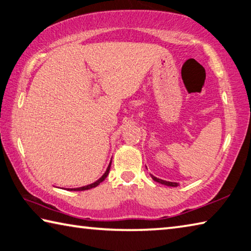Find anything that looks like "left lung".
I'll list each match as a JSON object with an SVG mask.
<instances>
[{
	"mask_svg": "<svg viewBox=\"0 0 251 251\" xmlns=\"http://www.w3.org/2000/svg\"><path fill=\"white\" fill-rule=\"evenodd\" d=\"M151 177L152 179L156 181V182H159V183H161V184H165V185H168V186H177L179 184L177 183H176V182H169V181H163V180H161V179H158V177H156V176H151Z\"/></svg>",
	"mask_w": 251,
	"mask_h": 251,
	"instance_id": "obj_1",
	"label": "left lung"
}]
</instances>
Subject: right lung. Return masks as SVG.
I'll list each match as a JSON object with an SVG mask.
<instances>
[{
	"label": "right lung",
	"mask_w": 251,
	"mask_h": 251,
	"mask_svg": "<svg viewBox=\"0 0 251 251\" xmlns=\"http://www.w3.org/2000/svg\"><path fill=\"white\" fill-rule=\"evenodd\" d=\"M111 163H112V161H111ZM111 163H110V166L107 167V169H106L105 173H104V175H103L101 177H100V179H99L97 182H94V183H92V184L85 185V186H81V188L68 189V190H69V191H84V190H89V189H92V188H95V186H98L100 183H101V182H103L104 180H105V177L108 176V172H110V169H111Z\"/></svg>",
	"instance_id": "1"
}]
</instances>
